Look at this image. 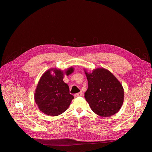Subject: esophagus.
<instances>
[{
  "mask_svg": "<svg viewBox=\"0 0 152 152\" xmlns=\"http://www.w3.org/2000/svg\"><path fill=\"white\" fill-rule=\"evenodd\" d=\"M82 94H83L82 92H79V93H76V94H75L74 95V96H75V97H80V96H82Z\"/></svg>",
  "mask_w": 152,
  "mask_h": 152,
  "instance_id": "34e87169",
  "label": "esophagus"
}]
</instances>
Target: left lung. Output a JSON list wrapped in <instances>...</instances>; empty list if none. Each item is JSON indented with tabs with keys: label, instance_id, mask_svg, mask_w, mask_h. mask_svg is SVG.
Instances as JSON below:
<instances>
[{
	"label": "left lung",
	"instance_id": "1",
	"mask_svg": "<svg viewBox=\"0 0 152 152\" xmlns=\"http://www.w3.org/2000/svg\"><path fill=\"white\" fill-rule=\"evenodd\" d=\"M88 80L85 98L92 111L99 116L115 114L124 101V89L120 81L108 70L97 68L92 72L83 70Z\"/></svg>",
	"mask_w": 152,
	"mask_h": 152
}]
</instances>
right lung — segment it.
Segmentation results:
<instances>
[{
  "label": "right lung",
  "mask_w": 152,
  "mask_h": 152,
  "mask_svg": "<svg viewBox=\"0 0 152 152\" xmlns=\"http://www.w3.org/2000/svg\"><path fill=\"white\" fill-rule=\"evenodd\" d=\"M73 72L72 67L65 72L52 68L42 74L34 94L35 102L42 113L57 116L68 109L74 97L70 94L69 86L63 79L64 74L69 76Z\"/></svg>",
  "instance_id": "right-lung-1"
}]
</instances>
